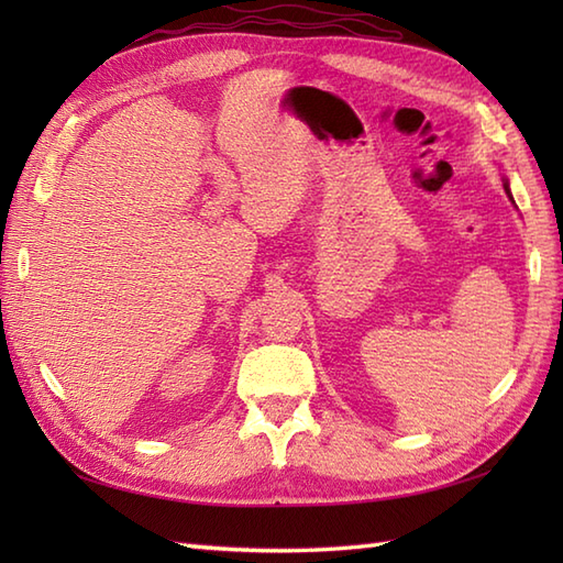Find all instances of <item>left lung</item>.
I'll list each match as a JSON object with an SVG mask.
<instances>
[{"mask_svg": "<svg viewBox=\"0 0 563 563\" xmlns=\"http://www.w3.org/2000/svg\"><path fill=\"white\" fill-rule=\"evenodd\" d=\"M506 194H508V196H510V190H508V184H506Z\"/></svg>", "mask_w": 563, "mask_h": 563, "instance_id": "8db88e82", "label": "left lung"}]
</instances>
